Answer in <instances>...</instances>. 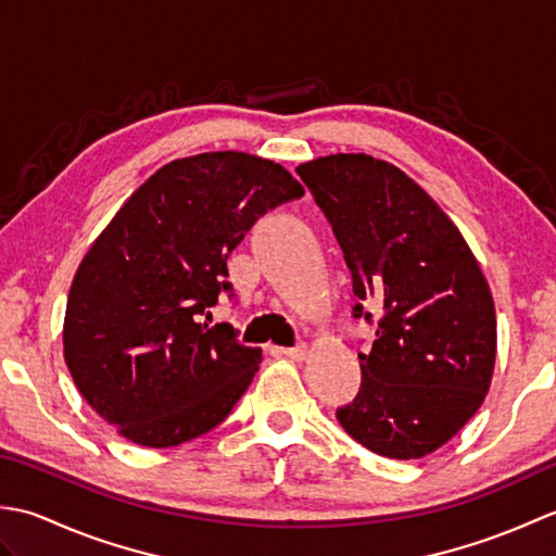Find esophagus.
Instances as JSON below:
<instances>
[{
	"instance_id": "obj_1",
	"label": "esophagus",
	"mask_w": 556,
	"mask_h": 556,
	"mask_svg": "<svg viewBox=\"0 0 556 556\" xmlns=\"http://www.w3.org/2000/svg\"><path fill=\"white\" fill-rule=\"evenodd\" d=\"M279 356H285V358H291V361H303L305 358V353H308V346L305 344H296V346H291V349H275Z\"/></svg>"
}]
</instances>
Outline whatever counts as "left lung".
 <instances>
[{
	"label": "left lung",
	"instance_id": "left-lung-1",
	"mask_svg": "<svg viewBox=\"0 0 556 556\" xmlns=\"http://www.w3.org/2000/svg\"><path fill=\"white\" fill-rule=\"evenodd\" d=\"M323 210L353 281V317L372 325L363 382L337 420L387 458L432 454L485 399L497 320L492 293L456 224L394 164L329 155L296 169Z\"/></svg>",
	"mask_w": 556,
	"mask_h": 556
}]
</instances>
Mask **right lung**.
<instances>
[{
  "label": "right lung",
  "instance_id": "obj_1",
  "mask_svg": "<svg viewBox=\"0 0 556 556\" xmlns=\"http://www.w3.org/2000/svg\"><path fill=\"white\" fill-rule=\"evenodd\" d=\"M301 195L275 162L203 152L152 174L90 245L68 291L64 358L83 399L126 440H195L243 396L263 351L203 317L222 293L233 299V248Z\"/></svg>",
  "mask_w": 556,
  "mask_h": 556
}]
</instances>
